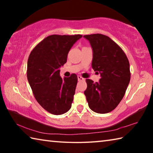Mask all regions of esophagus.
Segmentation results:
<instances>
[{"label": "esophagus", "mask_w": 153, "mask_h": 153, "mask_svg": "<svg viewBox=\"0 0 153 153\" xmlns=\"http://www.w3.org/2000/svg\"><path fill=\"white\" fill-rule=\"evenodd\" d=\"M77 79H78V81H79V82L84 81V80H85V79H84V78H83V77H82V76H77Z\"/></svg>", "instance_id": "obj_1"}]
</instances>
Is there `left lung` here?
Segmentation results:
<instances>
[{
  "mask_svg": "<svg viewBox=\"0 0 153 153\" xmlns=\"http://www.w3.org/2000/svg\"><path fill=\"white\" fill-rule=\"evenodd\" d=\"M84 37L92 48V69L99 72L101 77L96 83L86 79L84 94L92 111L101 114L109 113L122 100L130 81L128 59L120 46L107 36L94 33Z\"/></svg>",
  "mask_w": 153,
  "mask_h": 153,
  "instance_id": "left-lung-1",
  "label": "left lung"
}]
</instances>
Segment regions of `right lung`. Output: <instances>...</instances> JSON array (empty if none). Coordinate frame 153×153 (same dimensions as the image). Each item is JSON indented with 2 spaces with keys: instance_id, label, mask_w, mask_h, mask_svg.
Returning a JSON list of instances; mask_svg holds the SVG:
<instances>
[{
  "instance_id": "1",
  "label": "right lung",
  "mask_w": 153,
  "mask_h": 153,
  "mask_svg": "<svg viewBox=\"0 0 153 153\" xmlns=\"http://www.w3.org/2000/svg\"><path fill=\"white\" fill-rule=\"evenodd\" d=\"M82 35H51L36 45L27 60V77L36 100L53 115H61L71 107L77 77L61 78L59 68Z\"/></svg>"
}]
</instances>
